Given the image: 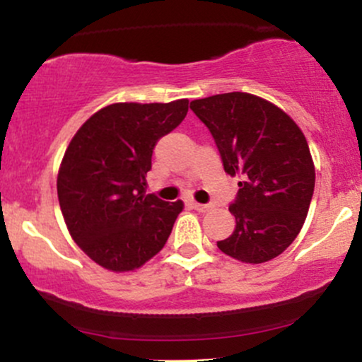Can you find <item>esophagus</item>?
<instances>
[{
	"label": "esophagus",
	"instance_id": "esophagus-1",
	"mask_svg": "<svg viewBox=\"0 0 362 362\" xmlns=\"http://www.w3.org/2000/svg\"><path fill=\"white\" fill-rule=\"evenodd\" d=\"M192 207L195 211H199V213H206V211L209 209V206L201 204V202H192Z\"/></svg>",
	"mask_w": 362,
	"mask_h": 362
}]
</instances>
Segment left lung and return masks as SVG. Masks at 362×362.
Returning <instances> with one entry per match:
<instances>
[{
    "label": "left lung",
    "mask_w": 362,
    "mask_h": 362,
    "mask_svg": "<svg viewBox=\"0 0 362 362\" xmlns=\"http://www.w3.org/2000/svg\"><path fill=\"white\" fill-rule=\"evenodd\" d=\"M209 129L223 168L240 177L230 204L235 231L218 242L226 255L262 264L300 233L315 189V167L301 129L274 103L242 91L190 102Z\"/></svg>",
    "instance_id": "left-lung-1"
}]
</instances>
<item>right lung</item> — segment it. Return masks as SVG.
I'll list each match as a JSON object with an SVG mask.
<instances>
[{
  "label": "right lung",
  "mask_w": 362,
  "mask_h": 362,
  "mask_svg": "<svg viewBox=\"0 0 362 362\" xmlns=\"http://www.w3.org/2000/svg\"><path fill=\"white\" fill-rule=\"evenodd\" d=\"M189 110V100L114 103L78 129L57 175V197L73 240L114 272L138 269L167 243L182 201L146 195L156 143Z\"/></svg>",
  "instance_id": "add662e5"
}]
</instances>
